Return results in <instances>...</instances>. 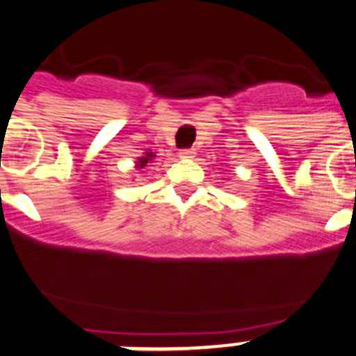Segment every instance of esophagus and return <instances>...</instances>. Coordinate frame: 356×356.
<instances>
[{"instance_id": "esophagus-1", "label": "esophagus", "mask_w": 356, "mask_h": 356, "mask_svg": "<svg viewBox=\"0 0 356 356\" xmlns=\"http://www.w3.org/2000/svg\"><path fill=\"white\" fill-rule=\"evenodd\" d=\"M178 155H180L181 159H194V155H196V151H194L193 147H187V149H180V151H178Z\"/></svg>"}]
</instances>
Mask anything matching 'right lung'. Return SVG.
<instances>
[{
    "instance_id": "right-lung-1",
    "label": "right lung",
    "mask_w": 356,
    "mask_h": 356,
    "mask_svg": "<svg viewBox=\"0 0 356 356\" xmlns=\"http://www.w3.org/2000/svg\"><path fill=\"white\" fill-rule=\"evenodd\" d=\"M153 151H146V153H144V156H140L139 160H137V168H144V165H146L147 162H149V160H153Z\"/></svg>"
}]
</instances>
